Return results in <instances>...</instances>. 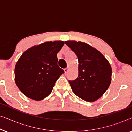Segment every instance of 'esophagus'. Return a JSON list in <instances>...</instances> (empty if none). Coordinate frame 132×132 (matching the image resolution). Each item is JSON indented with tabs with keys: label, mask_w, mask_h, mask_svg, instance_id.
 <instances>
[{
	"label": "esophagus",
	"mask_w": 132,
	"mask_h": 132,
	"mask_svg": "<svg viewBox=\"0 0 132 132\" xmlns=\"http://www.w3.org/2000/svg\"><path fill=\"white\" fill-rule=\"evenodd\" d=\"M64 72H65V73H66L68 71V67H67V68H64Z\"/></svg>",
	"instance_id": "1"
}]
</instances>
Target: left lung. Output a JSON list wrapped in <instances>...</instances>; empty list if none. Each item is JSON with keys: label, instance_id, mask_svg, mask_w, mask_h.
I'll return each instance as SVG.
<instances>
[{"label": "left lung", "instance_id": "obj_1", "mask_svg": "<svg viewBox=\"0 0 132 132\" xmlns=\"http://www.w3.org/2000/svg\"><path fill=\"white\" fill-rule=\"evenodd\" d=\"M78 59V76L68 80L73 93L86 102H94L111 84L112 68L108 61L97 49L81 41H65Z\"/></svg>", "mask_w": 132, "mask_h": 132}]
</instances>
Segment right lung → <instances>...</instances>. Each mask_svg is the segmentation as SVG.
I'll return each mask as SVG.
<instances>
[{
    "label": "right lung",
    "mask_w": 132,
    "mask_h": 132,
    "mask_svg": "<svg viewBox=\"0 0 132 132\" xmlns=\"http://www.w3.org/2000/svg\"><path fill=\"white\" fill-rule=\"evenodd\" d=\"M62 41H48L25 51L15 67V81L21 93L33 100H41L51 93L64 71L57 65V53Z\"/></svg>",
    "instance_id": "1"
}]
</instances>
